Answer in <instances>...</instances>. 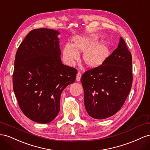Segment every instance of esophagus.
Instances as JSON below:
<instances>
[{"mask_svg": "<svg viewBox=\"0 0 150 150\" xmlns=\"http://www.w3.org/2000/svg\"><path fill=\"white\" fill-rule=\"evenodd\" d=\"M81 76H82V74H81L80 72H78L77 74H76V82H79V81L80 80Z\"/></svg>", "mask_w": 150, "mask_h": 150, "instance_id": "34e87169", "label": "esophagus"}]
</instances>
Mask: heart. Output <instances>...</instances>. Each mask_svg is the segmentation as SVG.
Returning a JSON list of instances; mask_svg holds the SVG:
<instances>
[{"mask_svg":"<svg viewBox=\"0 0 150 150\" xmlns=\"http://www.w3.org/2000/svg\"><path fill=\"white\" fill-rule=\"evenodd\" d=\"M96 35L76 36L74 45L67 43L64 46L63 57L69 65H73L79 58V52H85L83 59L88 67H96L104 62L108 56V48L105 42H99Z\"/></svg>","mask_w":150,"mask_h":150,"instance_id":"1","label":"heart"}]
</instances>
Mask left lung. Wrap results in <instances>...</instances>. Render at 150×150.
<instances>
[{
    "mask_svg": "<svg viewBox=\"0 0 150 150\" xmlns=\"http://www.w3.org/2000/svg\"><path fill=\"white\" fill-rule=\"evenodd\" d=\"M81 82L85 108L90 116L103 119L120 110L132 83L131 53L122 37L117 48L102 65L84 73Z\"/></svg>",
    "mask_w": 150,
    "mask_h": 150,
    "instance_id": "left-lung-1",
    "label": "left lung"
}]
</instances>
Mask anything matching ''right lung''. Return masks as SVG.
<instances>
[{"mask_svg": "<svg viewBox=\"0 0 150 150\" xmlns=\"http://www.w3.org/2000/svg\"><path fill=\"white\" fill-rule=\"evenodd\" d=\"M58 35L51 29H33L16 54L12 82L19 108L25 116L41 124L57 117L61 93L74 83L77 74L62 62Z\"/></svg>", "mask_w": 150, "mask_h": 150, "instance_id": "right-lung-1", "label": "right lung"}]
</instances>
